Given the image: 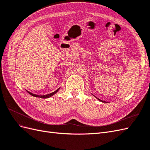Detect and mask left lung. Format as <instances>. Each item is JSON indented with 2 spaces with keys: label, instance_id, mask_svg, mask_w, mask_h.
I'll return each instance as SVG.
<instances>
[{
  "label": "left lung",
  "instance_id": "obj_1",
  "mask_svg": "<svg viewBox=\"0 0 150 150\" xmlns=\"http://www.w3.org/2000/svg\"><path fill=\"white\" fill-rule=\"evenodd\" d=\"M98 100H99V101H102L101 100H100V99H98ZM102 102H103V101H102Z\"/></svg>",
  "mask_w": 150,
  "mask_h": 150
}]
</instances>
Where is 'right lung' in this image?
<instances>
[{
	"instance_id": "right-lung-1",
	"label": "right lung",
	"mask_w": 150,
	"mask_h": 150,
	"mask_svg": "<svg viewBox=\"0 0 150 150\" xmlns=\"http://www.w3.org/2000/svg\"><path fill=\"white\" fill-rule=\"evenodd\" d=\"M59 90V88L57 89L56 91H54V92H52V93H51L48 94H46V95H43V96H42V95H37V94H33V93H31L30 92L28 91H27V92H28V93H29V94H30V95H32V96H34V97L40 98H50V97L52 96L54 94H56V93Z\"/></svg>"
}]
</instances>
